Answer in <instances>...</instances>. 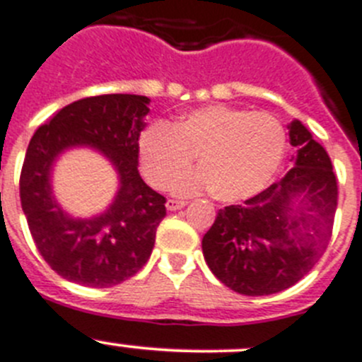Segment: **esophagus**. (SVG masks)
Listing matches in <instances>:
<instances>
[{"mask_svg":"<svg viewBox=\"0 0 362 362\" xmlns=\"http://www.w3.org/2000/svg\"><path fill=\"white\" fill-rule=\"evenodd\" d=\"M187 201H181V199H168L167 201V210L175 211V210H181V208L187 206Z\"/></svg>","mask_w":362,"mask_h":362,"instance_id":"obj_1","label":"esophagus"}]
</instances>
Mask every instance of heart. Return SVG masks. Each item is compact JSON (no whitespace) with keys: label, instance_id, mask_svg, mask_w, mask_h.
Listing matches in <instances>:
<instances>
[{"label":"heart","instance_id":"1","mask_svg":"<svg viewBox=\"0 0 362 362\" xmlns=\"http://www.w3.org/2000/svg\"><path fill=\"white\" fill-rule=\"evenodd\" d=\"M287 132L264 111L206 105L179 120L147 129L140 138V170L156 190H167L198 156L199 171L178 180L175 194L211 190L222 203L260 194L280 168Z\"/></svg>","mask_w":362,"mask_h":362}]
</instances>
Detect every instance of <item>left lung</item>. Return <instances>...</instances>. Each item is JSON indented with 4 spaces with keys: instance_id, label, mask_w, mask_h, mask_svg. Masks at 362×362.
Segmentation results:
<instances>
[{
    "instance_id": "left-lung-1",
    "label": "left lung",
    "mask_w": 362,
    "mask_h": 362,
    "mask_svg": "<svg viewBox=\"0 0 362 362\" xmlns=\"http://www.w3.org/2000/svg\"><path fill=\"white\" fill-rule=\"evenodd\" d=\"M294 167L244 204L218 210L203 237L211 273L246 296L289 289L313 269L332 237L337 179L327 151L300 120L289 125Z\"/></svg>"
}]
</instances>
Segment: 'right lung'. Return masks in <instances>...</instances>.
Returning <instances> with one entry per match:
<instances>
[{
  "instance_id": "1",
  "label": "right lung",
  "mask_w": 362,
  "mask_h": 362,
  "mask_svg": "<svg viewBox=\"0 0 362 362\" xmlns=\"http://www.w3.org/2000/svg\"><path fill=\"white\" fill-rule=\"evenodd\" d=\"M148 98L100 95L66 105L35 131L19 177L21 206L41 257L62 278L86 287H112L147 264L167 199L138 172L140 132ZM91 144L112 159L121 190L105 214L73 219L54 203L49 172L62 150Z\"/></svg>"
}]
</instances>
